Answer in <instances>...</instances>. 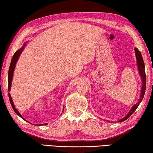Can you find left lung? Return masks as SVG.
<instances>
[{
  "mask_svg": "<svg viewBox=\"0 0 153 153\" xmlns=\"http://www.w3.org/2000/svg\"><path fill=\"white\" fill-rule=\"evenodd\" d=\"M135 53L136 56V59H137L139 73L141 77V81H142V87H141L140 97H139V99L138 100V102L132 107L131 110H129V112L128 114H127L124 118L119 120L118 122L125 121L126 120L128 119L129 117L134 112L135 110L137 109V108L139 106V104H140V102L142 101V100L143 99V97L145 95V89H146V74H145V64L143 62V57L141 56V53H140V51L138 50V48H135Z\"/></svg>",
  "mask_w": 153,
  "mask_h": 153,
  "instance_id": "left-lung-1",
  "label": "left lung"
}]
</instances>
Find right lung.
I'll list each match as a JSON object with an SVG mask.
<instances>
[{
	"mask_svg": "<svg viewBox=\"0 0 153 153\" xmlns=\"http://www.w3.org/2000/svg\"><path fill=\"white\" fill-rule=\"evenodd\" d=\"M25 45H26V43H25L24 45V46H23L20 48V49H18V50L16 51V52L14 53V54L13 55V57L12 58L11 63H10V68H9V70H8V91H10V88H11V84H12V78H13V74H14V71L15 67H16V63H17V61H18V58L19 57V55H20L21 53H22V51H23V50H24V47L25 46ZM8 97H9L10 102V104H11V106L12 107L13 110H14V112L16 113V114L18 115L19 117H21L22 119L25 120L24 118H23L22 116L20 114V113H19L17 109L15 108V106L14 105V103H13V100L12 99V97H11V95H10V93H8ZM25 121H27V120H25ZM47 123H44V124H40V125H37V126L47 125Z\"/></svg>",
	"mask_w": 153,
	"mask_h": 153,
	"instance_id": "obj_1",
	"label": "right lung"
}]
</instances>
